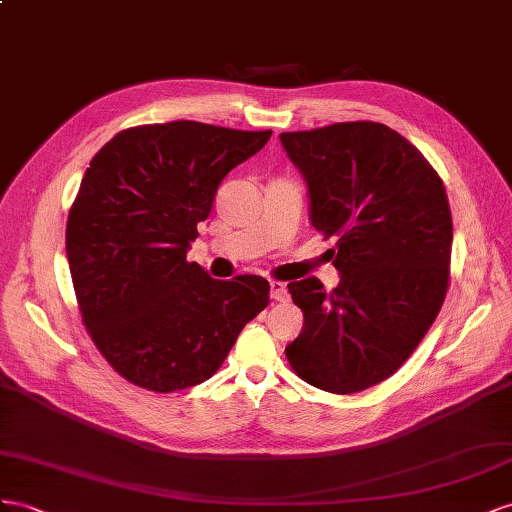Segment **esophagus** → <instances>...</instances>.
Segmentation results:
<instances>
[{
  "instance_id": "esophagus-1",
  "label": "esophagus",
  "mask_w": 512,
  "mask_h": 512,
  "mask_svg": "<svg viewBox=\"0 0 512 512\" xmlns=\"http://www.w3.org/2000/svg\"><path fill=\"white\" fill-rule=\"evenodd\" d=\"M270 296H272V300H276V302H285V300L289 298L287 285L281 283V281H272V283H270Z\"/></svg>"
}]
</instances>
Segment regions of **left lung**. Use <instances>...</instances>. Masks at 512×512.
Instances as JSON below:
<instances>
[{
	"instance_id": "left-lung-1",
	"label": "left lung",
	"mask_w": 512,
	"mask_h": 512,
	"mask_svg": "<svg viewBox=\"0 0 512 512\" xmlns=\"http://www.w3.org/2000/svg\"><path fill=\"white\" fill-rule=\"evenodd\" d=\"M281 143L309 186L311 225L332 248L341 283L287 285L304 326L285 347L311 386L352 394L384 382L435 321L450 279L452 218L440 175L377 122H341Z\"/></svg>"
}]
</instances>
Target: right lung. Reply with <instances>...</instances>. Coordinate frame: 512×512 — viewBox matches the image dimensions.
<instances>
[{
    "label": "right lung",
    "mask_w": 512,
    "mask_h": 512,
    "mask_svg": "<svg viewBox=\"0 0 512 512\" xmlns=\"http://www.w3.org/2000/svg\"><path fill=\"white\" fill-rule=\"evenodd\" d=\"M270 135L145 124L92 158L68 214L66 255L83 324L130 384L173 392L206 382L268 306L266 279L216 281L186 253L218 184Z\"/></svg>",
    "instance_id": "obj_1"
}]
</instances>
